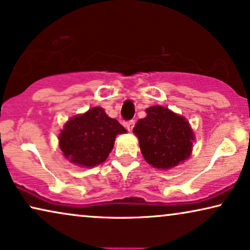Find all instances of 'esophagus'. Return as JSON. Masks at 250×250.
<instances>
[{
  "label": "esophagus",
  "instance_id": "obj_1",
  "mask_svg": "<svg viewBox=\"0 0 250 250\" xmlns=\"http://www.w3.org/2000/svg\"><path fill=\"white\" fill-rule=\"evenodd\" d=\"M134 124H135V122L133 121V119H131V121H127L125 123V126H126V128L128 129V131H132L133 127H134Z\"/></svg>",
  "mask_w": 250,
  "mask_h": 250
}]
</instances>
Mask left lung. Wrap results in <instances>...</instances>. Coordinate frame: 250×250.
Returning a JSON list of instances; mask_svg holds the SVG:
<instances>
[{"instance_id": "left-lung-1", "label": "left lung", "mask_w": 250, "mask_h": 250, "mask_svg": "<svg viewBox=\"0 0 250 250\" xmlns=\"http://www.w3.org/2000/svg\"><path fill=\"white\" fill-rule=\"evenodd\" d=\"M146 117L133 128L146 163L168 169L188 159L192 150L193 132L182 116L160 105L146 109Z\"/></svg>"}]
</instances>
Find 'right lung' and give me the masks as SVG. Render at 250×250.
Here are the masks:
<instances>
[{
  "instance_id": "right-lung-1",
  "label": "right lung",
  "mask_w": 250,
  "mask_h": 250,
  "mask_svg": "<svg viewBox=\"0 0 250 250\" xmlns=\"http://www.w3.org/2000/svg\"><path fill=\"white\" fill-rule=\"evenodd\" d=\"M121 133H126L124 126L108 117L101 107H95L64 125L59 135L60 149L71 163L93 167L107 159L116 135Z\"/></svg>"
}]
</instances>
